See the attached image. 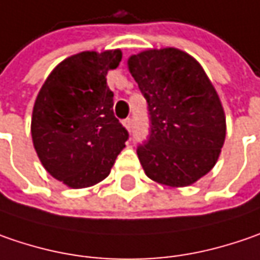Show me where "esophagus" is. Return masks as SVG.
<instances>
[{
    "mask_svg": "<svg viewBox=\"0 0 260 260\" xmlns=\"http://www.w3.org/2000/svg\"><path fill=\"white\" fill-rule=\"evenodd\" d=\"M122 123H123V126H125L128 131L132 129V119L131 118H126L123 122H122Z\"/></svg>",
    "mask_w": 260,
    "mask_h": 260,
    "instance_id": "1",
    "label": "esophagus"
}]
</instances>
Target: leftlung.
Returning a JSON list of instances; mask_svg holds the SVG:
<instances>
[{
    "mask_svg": "<svg viewBox=\"0 0 260 260\" xmlns=\"http://www.w3.org/2000/svg\"><path fill=\"white\" fill-rule=\"evenodd\" d=\"M148 105L150 135L137 148L145 175L183 187L215 166L225 140L220 97L205 71L186 52L148 49L128 59Z\"/></svg>",
    "mask_w": 260,
    "mask_h": 260,
    "instance_id": "obj_1",
    "label": "left lung"
}]
</instances>
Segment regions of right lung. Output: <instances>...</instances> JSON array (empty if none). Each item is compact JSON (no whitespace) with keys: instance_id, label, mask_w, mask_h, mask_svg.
<instances>
[{"instance_id":"right-lung-1","label":"right lung","mask_w":260,"mask_h":260,"mask_svg":"<svg viewBox=\"0 0 260 260\" xmlns=\"http://www.w3.org/2000/svg\"><path fill=\"white\" fill-rule=\"evenodd\" d=\"M120 59L119 49L73 55L55 67L36 97L35 150L48 173L73 189L106 179L129 137L115 118L106 83Z\"/></svg>"}]
</instances>
